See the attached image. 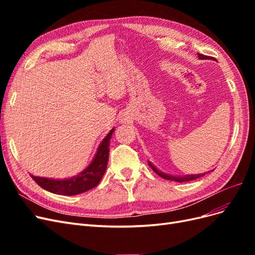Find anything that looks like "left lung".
<instances>
[{
	"instance_id": "8db88e82",
	"label": "left lung",
	"mask_w": 255,
	"mask_h": 255,
	"mask_svg": "<svg viewBox=\"0 0 255 255\" xmlns=\"http://www.w3.org/2000/svg\"><path fill=\"white\" fill-rule=\"evenodd\" d=\"M198 57L200 59H212L211 56H206V55H203V54H199V53H198ZM148 164L153 169V171L155 172V173H157L159 176L164 177V179H166V180L175 181V182H179V183L189 182V181H192V180L199 179L200 176L205 175V173H202V174H188V175H184V176H175V175H170V174H167V173H164V172L157 170L156 167H154V165H152V163H151V161H149V160H148Z\"/></svg>"
}]
</instances>
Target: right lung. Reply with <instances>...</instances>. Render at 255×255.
<instances>
[{"label": "right lung", "mask_w": 255, "mask_h": 255, "mask_svg": "<svg viewBox=\"0 0 255 255\" xmlns=\"http://www.w3.org/2000/svg\"><path fill=\"white\" fill-rule=\"evenodd\" d=\"M114 130L115 128H112L111 132L100 143L90 165L76 176L66 180H54L32 175L33 180L43 189L63 196L79 195L95 188L106 171L110 154V141Z\"/></svg>", "instance_id": "add662e5"}]
</instances>
